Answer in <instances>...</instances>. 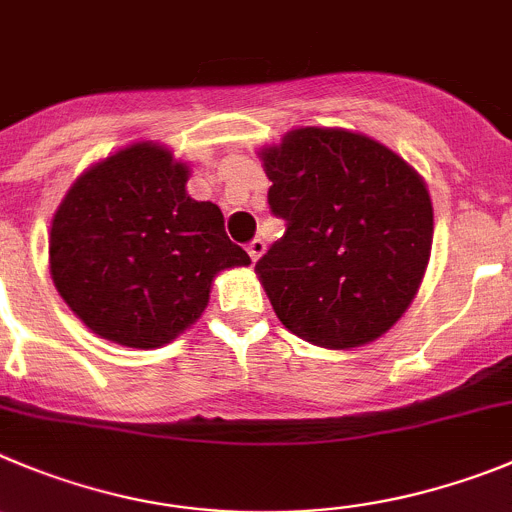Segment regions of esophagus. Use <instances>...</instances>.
<instances>
[{
	"label": "esophagus",
	"instance_id": "34e87169",
	"mask_svg": "<svg viewBox=\"0 0 512 512\" xmlns=\"http://www.w3.org/2000/svg\"><path fill=\"white\" fill-rule=\"evenodd\" d=\"M264 253H266V243L261 241V238H253V241L248 243V256H251V261H259Z\"/></svg>",
	"mask_w": 512,
	"mask_h": 512
}]
</instances>
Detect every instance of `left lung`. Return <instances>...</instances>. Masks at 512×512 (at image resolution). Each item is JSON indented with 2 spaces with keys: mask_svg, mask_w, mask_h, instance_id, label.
Listing matches in <instances>:
<instances>
[{
  "mask_svg": "<svg viewBox=\"0 0 512 512\" xmlns=\"http://www.w3.org/2000/svg\"><path fill=\"white\" fill-rule=\"evenodd\" d=\"M287 233L256 276L289 332L317 348L378 340L411 307L434 238L424 177L360 131L299 126L259 149Z\"/></svg>",
  "mask_w": 512,
  "mask_h": 512,
  "instance_id": "obj_1",
  "label": "left lung"
}]
</instances>
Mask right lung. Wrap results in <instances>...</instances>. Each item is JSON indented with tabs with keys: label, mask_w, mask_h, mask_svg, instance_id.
I'll list each match as a JSON object with an SVG mask.
<instances>
[{
	"label": "right lung",
	"mask_w": 512,
	"mask_h": 512,
	"mask_svg": "<svg viewBox=\"0 0 512 512\" xmlns=\"http://www.w3.org/2000/svg\"><path fill=\"white\" fill-rule=\"evenodd\" d=\"M190 164L134 142L91 164L50 223L48 264L70 312L103 340L152 350L200 320L220 271L251 259L215 203L187 195Z\"/></svg>",
	"instance_id": "add662e5"
}]
</instances>
